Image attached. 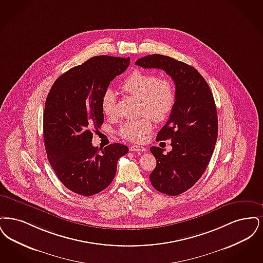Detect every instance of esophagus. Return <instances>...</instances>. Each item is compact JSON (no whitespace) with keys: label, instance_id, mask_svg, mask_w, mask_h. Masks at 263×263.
<instances>
[{"label":"esophagus","instance_id":"1","mask_svg":"<svg viewBox=\"0 0 263 263\" xmlns=\"http://www.w3.org/2000/svg\"><path fill=\"white\" fill-rule=\"evenodd\" d=\"M146 149L144 148L143 146H139V145H132L129 147V151H145Z\"/></svg>","mask_w":263,"mask_h":263}]
</instances>
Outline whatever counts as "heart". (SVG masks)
<instances>
[{"mask_svg": "<svg viewBox=\"0 0 263 263\" xmlns=\"http://www.w3.org/2000/svg\"><path fill=\"white\" fill-rule=\"evenodd\" d=\"M124 91L141 100L140 119L127 120L120 127V135L127 140L139 142L151 130L152 120L161 122L173 110L176 102V89L171 80L159 79L156 74L141 70L133 71L121 84ZM101 108L107 117H113L116 111V95L111 89L102 97Z\"/></svg>", "mask_w": 263, "mask_h": 263, "instance_id": "obj_1", "label": "heart"}]
</instances>
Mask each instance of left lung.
I'll return each instance as SVG.
<instances>
[{"mask_svg": "<svg viewBox=\"0 0 263 263\" xmlns=\"http://www.w3.org/2000/svg\"><path fill=\"white\" fill-rule=\"evenodd\" d=\"M136 65L163 69L175 82L176 102L156 138L171 139L172 150L164 154L163 148L150 147L157 164L149 178L162 194H183L200 179L215 148L218 119L213 94L203 77L181 61L153 54L138 59Z\"/></svg>", "mask_w": 263, "mask_h": 263, "instance_id": "1", "label": "left lung"}]
</instances>
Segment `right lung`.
<instances>
[{"mask_svg": "<svg viewBox=\"0 0 263 263\" xmlns=\"http://www.w3.org/2000/svg\"><path fill=\"white\" fill-rule=\"evenodd\" d=\"M128 58L96 56L71 68L52 85L43 115L49 163L58 179L74 194L90 196L112 183L117 162L128 148L113 143L92 145V129L104 121L101 102L110 82L129 66Z\"/></svg>", "mask_w": 263, "mask_h": 263, "instance_id": "add662e5", "label": "right lung"}]
</instances>
